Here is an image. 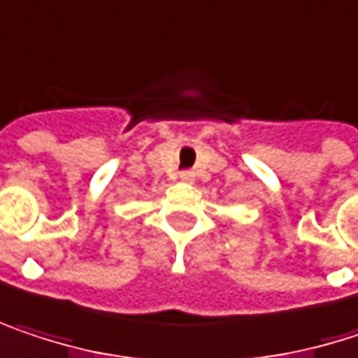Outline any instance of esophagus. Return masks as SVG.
Listing matches in <instances>:
<instances>
[{"mask_svg": "<svg viewBox=\"0 0 358 358\" xmlns=\"http://www.w3.org/2000/svg\"><path fill=\"white\" fill-rule=\"evenodd\" d=\"M178 178L180 182H192V180H194V174H192V172H182Z\"/></svg>", "mask_w": 358, "mask_h": 358, "instance_id": "esophagus-1", "label": "esophagus"}]
</instances>
